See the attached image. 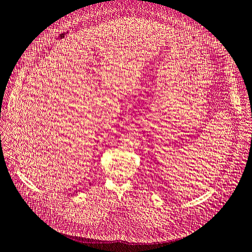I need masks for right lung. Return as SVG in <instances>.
<instances>
[{"label": "right lung", "instance_id": "1", "mask_svg": "<svg viewBox=\"0 0 252 252\" xmlns=\"http://www.w3.org/2000/svg\"><path fill=\"white\" fill-rule=\"evenodd\" d=\"M76 192H77V191H76Z\"/></svg>", "mask_w": 252, "mask_h": 252}]
</instances>
